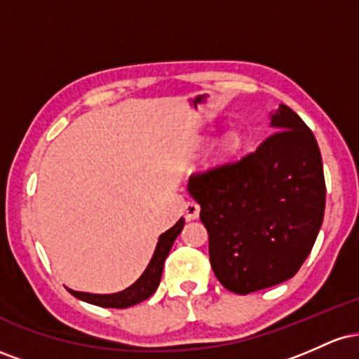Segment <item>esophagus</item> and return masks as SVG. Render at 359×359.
I'll return each instance as SVG.
<instances>
[{"label": "esophagus", "mask_w": 359, "mask_h": 359, "mask_svg": "<svg viewBox=\"0 0 359 359\" xmlns=\"http://www.w3.org/2000/svg\"><path fill=\"white\" fill-rule=\"evenodd\" d=\"M199 211H201L199 204L194 203V201H187V203L184 204V217L187 221L196 219V217L199 216Z\"/></svg>", "instance_id": "34e87169"}]
</instances>
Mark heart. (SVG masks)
Here are the masks:
<instances>
[{
  "label": "heart",
  "instance_id": "b5f03b06",
  "mask_svg": "<svg viewBox=\"0 0 359 359\" xmlns=\"http://www.w3.org/2000/svg\"><path fill=\"white\" fill-rule=\"evenodd\" d=\"M238 143H240V137H238L236 133H229L228 137L224 138V145H226V148H229V150L236 148Z\"/></svg>",
  "mask_w": 359,
  "mask_h": 359
}]
</instances>
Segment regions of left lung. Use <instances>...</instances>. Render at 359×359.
<instances>
[{
  "label": "left lung",
  "mask_w": 359,
  "mask_h": 359,
  "mask_svg": "<svg viewBox=\"0 0 359 359\" xmlns=\"http://www.w3.org/2000/svg\"><path fill=\"white\" fill-rule=\"evenodd\" d=\"M271 126L277 131L255 151L189 179L214 275L240 295L294 277L324 219L325 180L314 135L283 104Z\"/></svg>",
  "instance_id": "8db88e82"
}]
</instances>
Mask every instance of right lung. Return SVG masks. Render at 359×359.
Returning <instances> with one entry per match:
<instances>
[{
    "label": "right lung",
    "mask_w": 359,
    "mask_h": 359,
    "mask_svg": "<svg viewBox=\"0 0 359 359\" xmlns=\"http://www.w3.org/2000/svg\"><path fill=\"white\" fill-rule=\"evenodd\" d=\"M182 228H184V217H180L175 226H172L168 231H165L158 238V245H156L155 253L154 257H151L150 263H148L147 270L143 271L142 277H140L133 285L128 287L126 290L118 292V294H109V295L86 294V292H76V290H69V292H71L74 297L100 307L126 309V307L135 306V304L143 302V300L151 297L154 292L156 290V287H158L160 278H162L163 263H165L168 251H170L172 245H174L175 238L179 236L180 231H182Z\"/></svg>",
    "instance_id": "right-lung-1"
}]
</instances>
